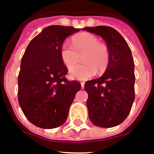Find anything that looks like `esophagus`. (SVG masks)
<instances>
[{
  "label": "esophagus",
  "mask_w": 154,
  "mask_h": 154,
  "mask_svg": "<svg viewBox=\"0 0 154 154\" xmlns=\"http://www.w3.org/2000/svg\"><path fill=\"white\" fill-rule=\"evenodd\" d=\"M84 85H85V83H84V82H81V86H82V89H83V88H84Z\"/></svg>",
  "instance_id": "esophagus-1"
}]
</instances>
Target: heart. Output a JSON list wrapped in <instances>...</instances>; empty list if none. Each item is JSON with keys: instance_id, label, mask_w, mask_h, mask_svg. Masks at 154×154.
I'll return each instance as SVG.
<instances>
[{"instance_id": "obj_1", "label": "heart", "mask_w": 154, "mask_h": 154, "mask_svg": "<svg viewBox=\"0 0 154 154\" xmlns=\"http://www.w3.org/2000/svg\"><path fill=\"white\" fill-rule=\"evenodd\" d=\"M84 64L73 66L78 61L79 56ZM60 57L64 65L70 69L71 78L86 80L96 75V72H103L108 67L110 53L108 46L99 42L96 35L90 33H82L75 35L72 40V46L65 43L60 49Z\"/></svg>"}]
</instances>
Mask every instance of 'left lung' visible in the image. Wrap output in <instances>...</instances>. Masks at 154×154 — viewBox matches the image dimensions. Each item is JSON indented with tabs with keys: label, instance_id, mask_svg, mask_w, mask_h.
Segmentation results:
<instances>
[{
	"label": "left lung",
	"instance_id": "1",
	"mask_svg": "<svg viewBox=\"0 0 154 154\" xmlns=\"http://www.w3.org/2000/svg\"><path fill=\"white\" fill-rule=\"evenodd\" d=\"M82 30L101 36L110 53L108 67L99 79L87 81L89 117L95 126L109 128L126 119L135 99L134 62L131 50L116 30L108 26L87 27Z\"/></svg>",
	"mask_w": 154,
	"mask_h": 154
}]
</instances>
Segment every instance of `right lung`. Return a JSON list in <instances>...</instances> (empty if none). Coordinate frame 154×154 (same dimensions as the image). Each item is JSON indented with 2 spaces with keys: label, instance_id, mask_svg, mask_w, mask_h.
<instances>
[{
  "label": "right lung",
  "instance_id": "1",
  "mask_svg": "<svg viewBox=\"0 0 154 154\" xmlns=\"http://www.w3.org/2000/svg\"><path fill=\"white\" fill-rule=\"evenodd\" d=\"M81 28L51 25L31 41L21 58L18 103L32 124L43 129L62 126L67 119L79 82L68 81L60 49L68 36Z\"/></svg>",
  "mask_w": 154,
  "mask_h": 154
}]
</instances>
